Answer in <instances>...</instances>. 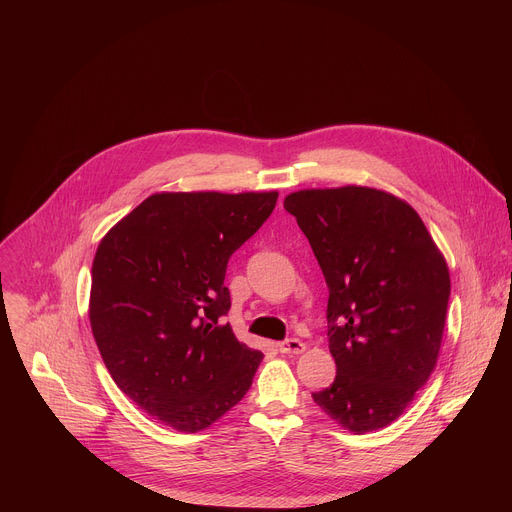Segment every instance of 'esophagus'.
<instances>
[{"instance_id": "obj_1", "label": "esophagus", "mask_w": 512, "mask_h": 512, "mask_svg": "<svg viewBox=\"0 0 512 512\" xmlns=\"http://www.w3.org/2000/svg\"><path fill=\"white\" fill-rule=\"evenodd\" d=\"M306 350V344L298 338H287L279 342V352L281 354H302Z\"/></svg>"}]
</instances>
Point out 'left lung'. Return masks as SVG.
<instances>
[{
	"label": "left lung",
	"mask_w": 512,
	"mask_h": 512,
	"mask_svg": "<svg viewBox=\"0 0 512 512\" xmlns=\"http://www.w3.org/2000/svg\"><path fill=\"white\" fill-rule=\"evenodd\" d=\"M328 285V346L336 362L316 405L352 433L405 413L440 356L448 263L419 214L369 188H308L285 196Z\"/></svg>",
	"instance_id": "8db88e82"
}]
</instances>
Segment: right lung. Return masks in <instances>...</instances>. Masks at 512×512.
<instances>
[{"instance_id": "1", "label": "right lung", "mask_w": 512, "mask_h": 512, "mask_svg": "<svg viewBox=\"0 0 512 512\" xmlns=\"http://www.w3.org/2000/svg\"><path fill=\"white\" fill-rule=\"evenodd\" d=\"M277 192H158L101 239L89 320L115 385L164 425L196 433L249 391L263 354L223 316L231 255Z\"/></svg>"}]
</instances>
